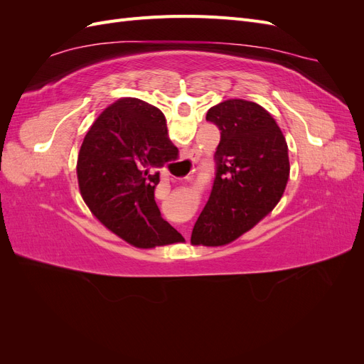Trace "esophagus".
<instances>
[{
  "mask_svg": "<svg viewBox=\"0 0 364 364\" xmlns=\"http://www.w3.org/2000/svg\"><path fill=\"white\" fill-rule=\"evenodd\" d=\"M185 159H186V158H185ZM190 159H191V162H193V164L196 162V159H193L191 156H190ZM182 234L185 235V238H190V234H191V229H190V228H186V226H185V228L182 229Z\"/></svg>",
  "mask_w": 364,
  "mask_h": 364,
  "instance_id": "obj_1",
  "label": "esophagus"
}]
</instances>
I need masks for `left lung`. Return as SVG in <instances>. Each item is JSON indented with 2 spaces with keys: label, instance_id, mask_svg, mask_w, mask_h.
<instances>
[{
  "label": "left lung",
  "instance_id": "left-lung-1",
  "mask_svg": "<svg viewBox=\"0 0 364 364\" xmlns=\"http://www.w3.org/2000/svg\"><path fill=\"white\" fill-rule=\"evenodd\" d=\"M206 121L220 130L215 179L191 243L223 246L279 202L290 174L289 147L277 121L253 102L226 100L209 109Z\"/></svg>",
  "mask_w": 364,
  "mask_h": 364
}]
</instances>
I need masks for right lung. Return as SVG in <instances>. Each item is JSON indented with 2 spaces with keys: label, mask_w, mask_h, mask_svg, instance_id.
I'll list each match as a JSON object with an SVG mask.
<instances>
[{
  "label": "right lung",
  "mask_w": 364,
  "mask_h": 364,
  "mask_svg": "<svg viewBox=\"0 0 364 364\" xmlns=\"http://www.w3.org/2000/svg\"><path fill=\"white\" fill-rule=\"evenodd\" d=\"M178 150L158 107L121 98L100 114L83 139L77 179L91 213L136 247L182 241L155 202L159 168Z\"/></svg>",
  "instance_id": "right-lung-1"
}]
</instances>
